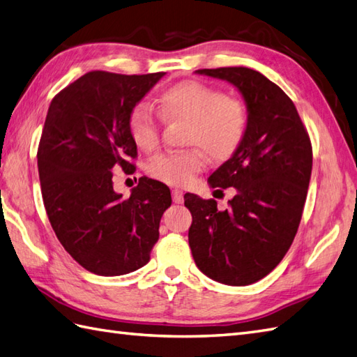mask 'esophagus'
I'll use <instances>...</instances> for the list:
<instances>
[{"label": "esophagus", "instance_id": "34e87169", "mask_svg": "<svg viewBox=\"0 0 357 357\" xmlns=\"http://www.w3.org/2000/svg\"><path fill=\"white\" fill-rule=\"evenodd\" d=\"M172 202L174 203H183V191L180 189H172Z\"/></svg>", "mask_w": 357, "mask_h": 357}]
</instances>
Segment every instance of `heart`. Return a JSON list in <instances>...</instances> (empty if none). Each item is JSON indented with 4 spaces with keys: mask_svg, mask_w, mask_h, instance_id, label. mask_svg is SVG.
Returning <instances> with one entry per match:
<instances>
[{
    "mask_svg": "<svg viewBox=\"0 0 357 357\" xmlns=\"http://www.w3.org/2000/svg\"><path fill=\"white\" fill-rule=\"evenodd\" d=\"M160 112L169 119L188 121L185 144L202 148L215 160L234 154L248 130V109L240 99L197 81L169 86L158 99ZM130 132L136 145L151 151L158 144V121L146 104H139L130 114ZM204 166L200 149L168 151L146 163L149 176L168 185L183 186Z\"/></svg>",
    "mask_w": 357,
    "mask_h": 357,
    "instance_id": "b5f03b06",
    "label": "heart"
}]
</instances>
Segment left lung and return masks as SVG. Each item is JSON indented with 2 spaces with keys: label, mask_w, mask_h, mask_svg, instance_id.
I'll use <instances>...</instances> for the list:
<instances>
[{
  "label": "left lung",
  "mask_w": 357,
  "mask_h": 357,
  "mask_svg": "<svg viewBox=\"0 0 357 357\" xmlns=\"http://www.w3.org/2000/svg\"><path fill=\"white\" fill-rule=\"evenodd\" d=\"M195 73L232 84L249 119L238 148L208 180L211 188H235L229 209L185 195L192 213L189 248L211 280L249 286L280 264L295 238L312 176V144L291 99L259 71L223 67Z\"/></svg>",
  "instance_id": "1"
}]
</instances>
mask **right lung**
<instances>
[{
	"mask_svg": "<svg viewBox=\"0 0 357 357\" xmlns=\"http://www.w3.org/2000/svg\"><path fill=\"white\" fill-rule=\"evenodd\" d=\"M166 73L90 71L53 98L38 148L50 225L79 264L100 276L144 267L158 240L169 188L142 177L130 199L113 189V169H132V108Z\"/></svg>",
	"mask_w": 357,
	"mask_h": 357,
	"instance_id": "right-lung-1",
	"label": "right lung"
}]
</instances>
